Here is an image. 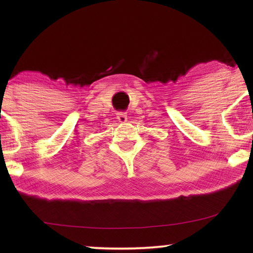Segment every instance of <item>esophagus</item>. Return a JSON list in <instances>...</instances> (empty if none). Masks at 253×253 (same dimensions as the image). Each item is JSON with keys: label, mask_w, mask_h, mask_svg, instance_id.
<instances>
[{"label": "esophagus", "mask_w": 253, "mask_h": 253, "mask_svg": "<svg viewBox=\"0 0 253 253\" xmlns=\"http://www.w3.org/2000/svg\"><path fill=\"white\" fill-rule=\"evenodd\" d=\"M117 120H119V122L121 123H126L127 122V115L126 113H119L117 114Z\"/></svg>", "instance_id": "34e87169"}]
</instances>
